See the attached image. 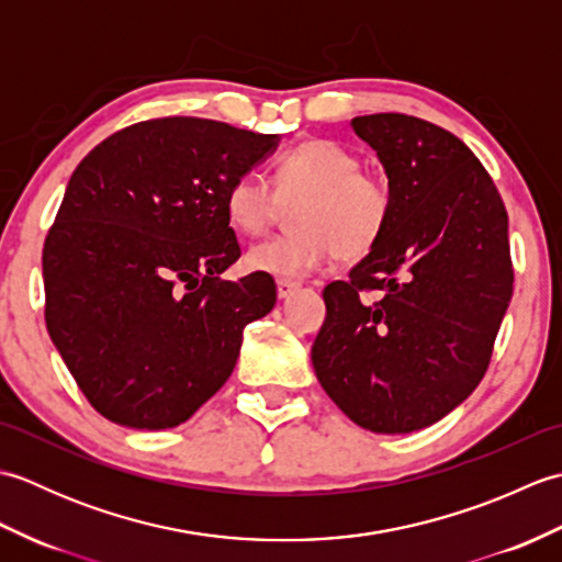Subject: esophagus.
Returning a JSON list of instances; mask_svg holds the SVG:
<instances>
[{
    "instance_id": "34e87169",
    "label": "esophagus",
    "mask_w": 562,
    "mask_h": 562,
    "mask_svg": "<svg viewBox=\"0 0 562 562\" xmlns=\"http://www.w3.org/2000/svg\"><path fill=\"white\" fill-rule=\"evenodd\" d=\"M302 284L300 282H292V280H280L278 282V296L280 300H288V296H292L296 290H300Z\"/></svg>"
}]
</instances>
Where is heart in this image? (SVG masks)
I'll list each match as a JSON object with an SVG mask.
<instances>
[{
	"label": "heart",
	"instance_id": "obj_1",
	"mask_svg": "<svg viewBox=\"0 0 562 562\" xmlns=\"http://www.w3.org/2000/svg\"><path fill=\"white\" fill-rule=\"evenodd\" d=\"M300 200L292 214L300 232L250 246L248 270L296 280L333 254L340 260L362 258L384 236L393 212L386 178L364 171L352 149L330 139H308L282 154L274 188L256 171L238 173L224 193V210L234 229L258 236L278 220L282 202Z\"/></svg>",
	"mask_w": 562,
	"mask_h": 562
}]
</instances>
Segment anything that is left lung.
<instances>
[{
    "instance_id": "8db88e82",
    "label": "left lung",
    "mask_w": 562,
    "mask_h": 562,
    "mask_svg": "<svg viewBox=\"0 0 562 562\" xmlns=\"http://www.w3.org/2000/svg\"><path fill=\"white\" fill-rule=\"evenodd\" d=\"M350 125L384 166L393 212L350 280L324 290L312 362L352 423L408 435L469 398L491 364L515 282L507 212L483 164L447 130L403 113Z\"/></svg>"
}]
</instances>
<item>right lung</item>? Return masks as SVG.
I'll return each mask as SVG.
<instances>
[{"mask_svg":"<svg viewBox=\"0 0 562 562\" xmlns=\"http://www.w3.org/2000/svg\"><path fill=\"white\" fill-rule=\"evenodd\" d=\"M278 145L161 117L103 139L71 173L43 248L45 326L111 423H186L232 376L244 328L272 312L270 274L222 280L241 256L224 193Z\"/></svg>","mask_w":562,"mask_h":562,"instance_id":"right-lung-1","label":"right lung"}]
</instances>
